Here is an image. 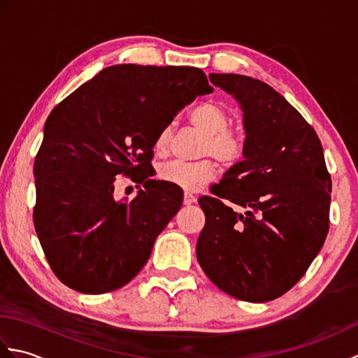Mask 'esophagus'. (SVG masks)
Listing matches in <instances>:
<instances>
[{
	"mask_svg": "<svg viewBox=\"0 0 358 358\" xmlns=\"http://www.w3.org/2000/svg\"><path fill=\"white\" fill-rule=\"evenodd\" d=\"M195 201H196L195 195L189 194V192H186V194H185V199H183V203H185V204H194Z\"/></svg>",
	"mask_w": 358,
	"mask_h": 358,
	"instance_id": "obj_1",
	"label": "esophagus"
}]
</instances>
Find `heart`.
<instances>
[{"label":"heart","mask_w":358,"mask_h":358,"mask_svg":"<svg viewBox=\"0 0 358 358\" xmlns=\"http://www.w3.org/2000/svg\"><path fill=\"white\" fill-rule=\"evenodd\" d=\"M189 120L204 132L200 148L201 155H212L224 166H232L243 157L245 136L237 129L229 127L231 117L222 104L214 101L200 103L189 113ZM169 138V129H162L155 138V152L164 154ZM215 175V164L210 159H200L192 163L169 162L158 171V177L163 181L185 191H196L214 180Z\"/></svg>","instance_id":"b5f03b06"}]
</instances>
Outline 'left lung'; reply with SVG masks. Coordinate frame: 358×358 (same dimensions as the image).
Returning <instances> with one entry per match:
<instances>
[{
	"label": "left lung",
	"mask_w": 358,
	"mask_h": 358,
	"mask_svg": "<svg viewBox=\"0 0 358 358\" xmlns=\"http://www.w3.org/2000/svg\"><path fill=\"white\" fill-rule=\"evenodd\" d=\"M234 95L245 123V159L199 204L206 224L196 241L204 273L223 292L263 303L305 275L329 231L331 175L322 143L294 106L266 83L210 73ZM248 208L245 215L230 203Z\"/></svg>",
	"instance_id": "left-lung-1"
}]
</instances>
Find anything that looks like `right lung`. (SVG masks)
I'll use <instances>...</instances> for the list:
<instances>
[{"label":"right lung","mask_w":358,"mask_h":358,"mask_svg":"<svg viewBox=\"0 0 358 358\" xmlns=\"http://www.w3.org/2000/svg\"><path fill=\"white\" fill-rule=\"evenodd\" d=\"M212 90L196 67L117 64L53 108L34 164V224L62 283L104 294L143 269L183 203L180 187L149 180L155 138ZM117 174L143 185L134 201L115 200Z\"/></svg>","instance_id":"add662e5"}]
</instances>
